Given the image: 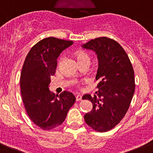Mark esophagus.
<instances>
[{"label": "esophagus", "instance_id": "34e87169", "mask_svg": "<svg viewBox=\"0 0 153 153\" xmlns=\"http://www.w3.org/2000/svg\"><path fill=\"white\" fill-rule=\"evenodd\" d=\"M82 100V96L81 95H77L76 96V101L79 102V101Z\"/></svg>", "mask_w": 153, "mask_h": 153}]
</instances>
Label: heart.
Masks as SVG:
<instances>
[{"label":"heart","mask_w":153,"mask_h":153,"mask_svg":"<svg viewBox=\"0 0 153 153\" xmlns=\"http://www.w3.org/2000/svg\"><path fill=\"white\" fill-rule=\"evenodd\" d=\"M76 57L78 62L82 60H90V57L86 52L83 51H79L76 52Z\"/></svg>","instance_id":"heart-1"}]
</instances>
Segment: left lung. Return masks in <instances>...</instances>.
I'll return each mask as SVG.
<instances>
[{
	"label": "left lung",
	"instance_id": "1",
	"mask_svg": "<svg viewBox=\"0 0 153 153\" xmlns=\"http://www.w3.org/2000/svg\"><path fill=\"white\" fill-rule=\"evenodd\" d=\"M82 46L95 51L99 59L97 96L85 94L82 97L93 104L85 121L96 131L107 132L116 127L128 111L135 92L134 71L128 55L113 39L98 37Z\"/></svg>",
	"mask_w": 153,
	"mask_h": 153
}]
</instances>
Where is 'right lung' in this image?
<instances>
[{"instance_id": "obj_1", "label": "right lung", "mask_w": 153, "mask_h": 153, "mask_svg": "<svg viewBox=\"0 0 153 153\" xmlns=\"http://www.w3.org/2000/svg\"><path fill=\"white\" fill-rule=\"evenodd\" d=\"M73 43L53 37L42 39L31 48L23 63L20 92L25 109L33 123L43 130L62 124L76 101L72 93L65 91L58 96L48 88L57 57Z\"/></svg>"}]
</instances>
